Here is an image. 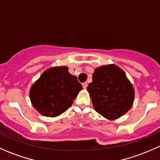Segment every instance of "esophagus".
<instances>
[{"instance_id":"obj_1","label":"esophagus","mask_w":160,"mask_h":160,"mask_svg":"<svg viewBox=\"0 0 160 160\" xmlns=\"http://www.w3.org/2000/svg\"><path fill=\"white\" fill-rule=\"evenodd\" d=\"M87 86H88V83H87V82H85V83H83V89H87Z\"/></svg>"}]
</instances>
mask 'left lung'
Listing matches in <instances>:
<instances>
[{"instance_id": "obj_1", "label": "left lung", "mask_w": 160, "mask_h": 160, "mask_svg": "<svg viewBox=\"0 0 160 160\" xmlns=\"http://www.w3.org/2000/svg\"><path fill=\"white\" fill-rule=\"evenodd\" d=\"M87 90L95 110L110 120L119 118L134 101V90L125 73L115 65L98 67Z\"/></svg>"}]
</instances>
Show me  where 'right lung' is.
Listing matches in <instances>:
<instances>
[{
	"mask_svg": "<svg viewBox=\"0 0 160 160\" xmlns=\"http://www.w3.org/2000/svg\"><path fill=\"white\" fill-rule=\"evenodd\" d=\"M82 89L67 67L50 68L32 86L30 97L34 108L46 117H57L73 104Z\"/></svg>",
	"mask_w": 160,
	"mask_h": 160,
	"instance_id": "add662e5",
	"label": "right lung"
}]
</instances>
